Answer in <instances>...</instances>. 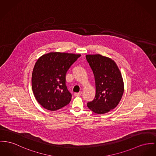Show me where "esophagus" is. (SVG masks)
Instances as JSON below:
<instances>
[{
  "mask_svg": "<svg viewBox=\"0 0 156 156\" xmlns=\"http://www.w3.org/2000/svg\"><path fill=\"white\" fill-rule=\"evenodd\" d=\"M82 94V92H79V93H75V94H74V95L75 96H80Z\"/></svg>",
  "mask_w": 156,
  "mask_h": 156,
  "instance_id": "34e87169",
  "label": "esophagus"
}]
</instances>
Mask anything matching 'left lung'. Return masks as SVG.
Returning <instances> with one entry per match:
<instances>
[{
  "label": "left lung",
  "instance_id": "8db88e82",
  "mask_svg": "<svg viewBox=\"0 0 156 156\" xmlns=\"http://www.w3.org/2000/svg\"><path fill=\"white\" fill-rule=\"evenodd\" d=\"M94 73L96 94L87 107L94 113L103 114L118 105L124 94V82L116 64L111 58L100 54L86 55Z\"/></svg>",
  "mask_w": 156,
  "mask_h": 156
}]
</instances>
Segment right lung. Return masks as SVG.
<instances>
[{
  "mask_svg": "<svg viewBox=\"0 0 156 156\" xmlns=\"http://www.w3.org/2000/svg\"><path fill=\"white\" fill-rule=\"evenodd\" d=\"M80 55L51 52L37 61L32 74V89L36 100L43 108L54 111L70 103L72 94L66 84V73Z\"/></svg>",
  "mask_w": 156,
  "mask_h": 156,
  "instance_id": "right-lung-1",
  "label": "right lung"
}]
</instances>
